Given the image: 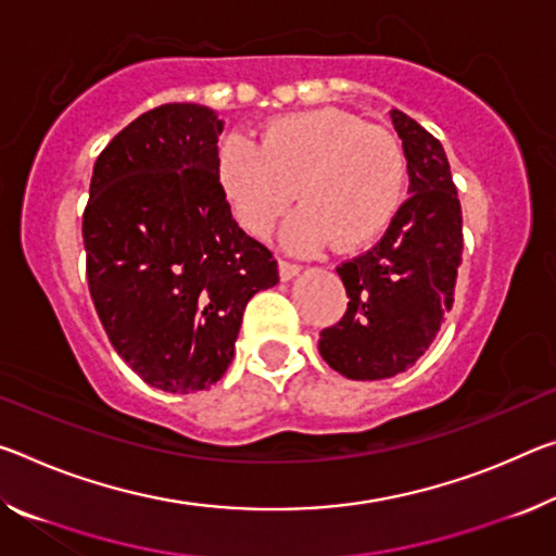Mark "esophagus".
Returning a JSON list of instances; mask_svg holds the SVG:
<instances>
[{"label":"esophagus","mask_w":556,"mask_h":556,"mask_svg":"<svg viewBox=\"0 0 556 556\" xmlns=\"http://www.w3.org/2000/svg\"><path fill=\"white\" fill-rule=\"evenodd\" d=\"M299 264H294V262H287V260H279V277H281V281H289L292 277H296L299 275Z\"/></svg>","instance_id":"34e87169"}]
</instances>
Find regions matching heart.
<instances>
[{
    "label": "heart",
    "mask_w": 556,
    "mask_h": 556,
    "mask_svg": "<svg viewBox=\"0 0 556 556\" xmlns=\"http://www.w3.org/2000/svg\"><path fill=\"white\" fill-rule=\"evenodd\" d=\"M217 178L247 232L267 235L294 198L304 207L281 230L296 252L331 237L341 250L376 240L399 213L405 155L399 140L339 109L271 121L262 146L240 134L217 151Z\"/></svg>",
    "instance_id": "heart-1"
}]
</instances>
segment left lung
I'll return each instance as SVG.
<instances>
[{
    "mask_svg": "<svg viewBox=\"0 0 556 556\" xmlns=\"http://www.w3.org/2000/svg\"><path fill=\"white\" fill-rule=\"evenodd\" d=\"M391 121L408 161L410 198L381 242L337 267L349 306L321 331L319 354L354 381L403 374L426 354L453 309L463 262V213L440 140L393 109Z\"/></svg>",
    "mask_w": 556,
    "mask_h": 556,
    "instance_id": "1",
    "label": "left lung"
}]
</instances>
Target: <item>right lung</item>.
<instances>
[{
  "mask_svg": "<svg viewBox=\"0 0 556 556\" xmlns=\"http://www.w3.org/2000/svg\"><path fill=\"white\" fill-rule=\"evenodd\" d=\"M223 126L198 103L138 116L96 161L84 210L88 292L103 329L118 356L167 393L217 383L247 302L279 281L277 260L225 200Z\"/></svg>",
  "mask_w": 556,
  "mask_h": 556,
  "instance_id": "right-lung-1",
  "label": "right lung"
}]
</instances>
